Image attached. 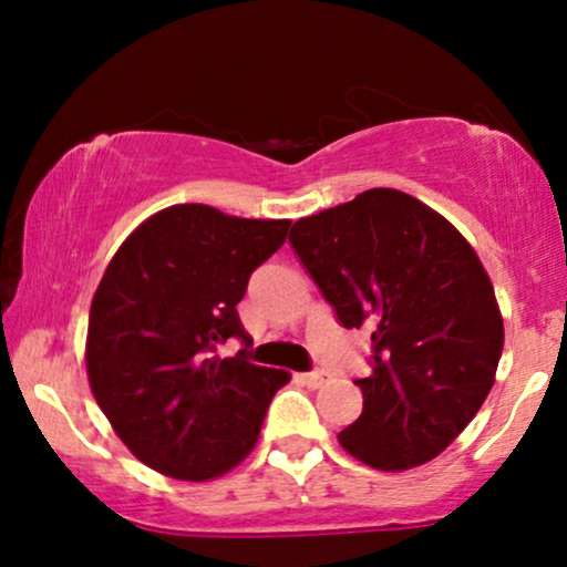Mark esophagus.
Returning a JSON list of instances; mask_svg holds the SVG:
<instances>
[{
    "label": "esophagus",
    "mask_w": 567,
    "mask_h": 567,
    "mask_svg": "<svg viewBox=\"0 0 567 567\" xmlns=\"http://www.w3.org/2000/svg\"><path fill=\"white\" fill-rule=\"evenodd\" d=\"M301 381L306 383V386L317 389V386H322L324 381H328V373H324V370H315V373H303Z\"/></svg>",
    "instance_id": "34e87169"
}]
</instances>
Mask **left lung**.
Masks as SVG:
<instances>
[{"label": "left lung", "mask_w": 567, "mask_h": 567, "mask_svg": "<svg viewBox=\"0 0 567 567\" xmlns=\"http://www.w3.org/2000/svg\"><path fill=\"white\" fill-rule=\"evenodd\" d=\"M290 245L343 328H365L373 373L362 413L338 434L381 472L437 458L483 408L504 320L483 261L447 218L396 188L292 224Z\"/></svg>", "instance_id": "8db88e82"}]
</instances>
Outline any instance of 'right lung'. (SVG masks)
Instances as JSON below:
<instances>
[{
  "mask_svg": "<svg viewBox=\"0 0 567 567\" xmlns=\"http://www.w3.org/2000/svg\"><path fill=\"white\" fill-rule=\"evenodd\" d=\"M288 229V218L173 205L114 252L90 303L84 362L97 408L141 464L205 483L256 447L290 373L252 365L245 349L220 360L216 349L250 343L237 303Z\"/></svg>",
  "mask_w": 567,
  "mask_h": 567,
  "instance_id": "1",
  "label": "right lung"
}]
</instances>
